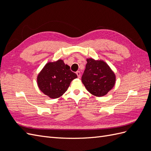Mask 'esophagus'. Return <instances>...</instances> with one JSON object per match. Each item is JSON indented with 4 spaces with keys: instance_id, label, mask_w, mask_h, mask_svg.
I'll return each mask as SVG.
<instances>
[{
    "instance_id": "obj_1",
    "label": "esophagus",
    "mask_w": 151,
    "mask_h": 151,
    "mask_svg": "<svg viewBox=\"0 0 151 151\" xmlns=\"http://www.w3.org/2000/svg\"><path fill=\"white\" fill-rule=\"evenodd\" d=\"M76 74H77V77H78L79 78H80V77H81V72H80V71H77L76 72Z\"/></svg>"
}]
</instances>
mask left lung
I'll use <instances>...</instances> for the list:
<instances>
[{
    "mask_svg": "<svg viewBox=\"0 0 151 151\" xmlns=\"http://www.w3.org/2000/svg\"><path fill=\"white\" fill-rule=\"evenodd\" d=\"M82 82L89 92L95 96L106 95L115 86L116 76L107 63L92 58L86 59Z\"/></svg>",
    "mask_w": 151,
    "mask_h": 151,
    "instance_id": "obj_1",
    "label": "left lung"
}]
</instances>
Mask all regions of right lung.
<instances>
[{
    "mask_svg": "<svg viewBox=\"0 0 151 151\" xmlns=\"http://www.w3.org/2000/svg\"><path fill=\"white\" fill-rule=\"evenodd\" d=\"M77 76L63 60L46 63L37 76V84L43 93L56 99L64 94L72 80Z\"/></svg>",
    "mask_w": 151,
    "mask_h": 151,
    "instance_id": "1",
    "label": "right lung"
}]
</instances>
